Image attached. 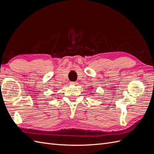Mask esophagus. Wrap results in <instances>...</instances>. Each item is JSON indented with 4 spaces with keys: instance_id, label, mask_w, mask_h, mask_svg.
I'll use <instances>...</instances> for the list:
<instances>
[{
    "instance_id": "1",
    "label": "esophagus",
    "mask_w": 154,
    "mask_h": 154,
    "mask_svg": "<svg viewBox=\"0 0 154 154\" xmlns=\"http://www.w3.org/2000/svg\"><path fill=\"white\" fill-rule=\"evenodd\" d=\"M70 84L74 85H77L78 83L76 82H70Z\"/></svg>"
}]
</instances>
